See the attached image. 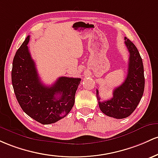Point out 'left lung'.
<instances>
[{
  "mask_svg": "<svg viewBox=\"0 0 158 158\" xmlns=\"http://www.w3.org/2000/svg\"><path fill=\"white\" fill-rule=\"evenodd\" d=\"M125 44L129 51L127 77L123 84L113 89V98L100 102L96 89L98 105L103 113L115 118H124L135 110L140 102L145 87L144 69L139 51L134 43L125 37Z\"/></svg>",
  "mask_w": 158,
  "mask_h": 158,
  "instance_id": "1",
  "label": "left lung"
}]
</instances>
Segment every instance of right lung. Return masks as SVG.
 <instances>
[{
    "instance_id": "add662e5",
    "label": "right lung",
    "mask_w": 158,
    "mask_h": 158,
    "mask_svg": "<svg viewBox=\"0 0 158 158\" xmlns=\"http://www.w3.org/2000/svg\"><path fill=\"white\" fill-rule=\"evenodd\" d=\"M27 36L14 56L12 84L18 102L26 114L43 125L65 117L74 104L81 78L60 77L51 86L40 81L29 52Z\"/></svg>"
}]
</instances>
